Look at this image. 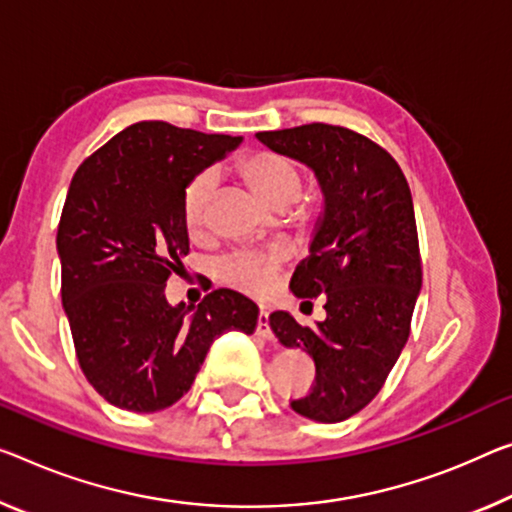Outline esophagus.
<instances>
[{
    "label": "esophagus",
    "mask_w": 512,
    "mask_h": 512,
    "mask_svg": "<svg viewBox=\"0 0 512 512\" xmlns=\"http://www.w3.org/2000/svg\"><path fill=\"white\" fill-rule=\"evenodd\" d=\"M256 332L265 336V338H272V327H270V313L267 311H261L258 313V320H256Z\"/></svg>",
    "instance_id": "obj_1"
}]
</instances>
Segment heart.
<instances>
[{"instance_id":"heart-1","label":"heart","mask_w":512,"mask_h":512,"mask_svg":"<svg viewBox=\"0 0 512 512\" xmlns=\"http://www.w3.org/2000/svg\"><path fill=\"white\" fill-rule=\"evenodd\" d=\"M240 178L265 203L274 208L290 210L297 222H309L313 217L311 203L297 201L302 190V169L290 157L274 151H251L235 162ZM217 176L212 169H203L187 180L180 196V217L190 235H199L206 229L208 206L215 192ZM283 263L279 251H235L217 263V277L233 288L245 290L249 295L270 293Z\"/></svg>"}]
</instances>
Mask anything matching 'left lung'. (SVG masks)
Segmentation results:
<instances>
[{
  "mask_svg": "<svg viewBox=\"0 0 512 512\" xmlns=\"http://www.w3.org/2000/svg\"><path fill=\"white\" fill-rule=\"evenodd\" d=\"M256 137L316 171L325 194L311 254L290 288L304 304L325 295L327 318L306 327L277 311L270 327L286 348L316 361L311 389L290 407L320 423L345 421L380 393L410 336L423 277L410 185L380 144L343 125Z\"/></svg>",
  "mask_w": 512,
  "mask_h": 512,
  "instance_id": "8db88e82",
  "label": "left lung"
}]
</instances>
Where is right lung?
Masks as SVG:
<instances>
[{"label":"right lung","instance_id":"right-lung-1","mask_svg":"<svg viewBox=\"0 0 512 512\" xmlns=\"http://www.w3.org/2000/svg\"><path fill=\"white\" fill-rule=\"evenodd\" d=\"M240 137L141 121L91 153L70 180L57 229L61 302L86 380L107 403L157 412L190 391L212 341L251 334L258 306L212 290L187 316L164 295L190 238L180 196Z\"/></svg>","mask_w":512,"mask_h":512}]
</instances>
